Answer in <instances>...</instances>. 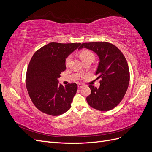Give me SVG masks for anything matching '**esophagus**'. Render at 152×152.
Listing matches in <instances>:
<instances>
[{"mask_svg":"<svg viewBox=\"0 0 152 152\" xmlns=\"http://www.w3.org/2000/svg\"><path fill=\"white\" fill-rule=\"evenodd\" d=\"M84 87V85L83 84H78V88L79 89H81V88H82V87Z\"/></svg>","mask_w":152,"mask_h":152,"instance_id":"obj_1","label":"esophagus"}]
</instances>
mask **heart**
Here are the masks:
<instances>
[{
    "label": "heart",
    "instance_id": "1",
    "mask_svg": "<svg viewBox=\"0 0 152 152\" xmlns=\"http://www.w3.org/2000/svg\"><path fill=\"white\" fill-rule=\"evenodd\" d=\"M80 57L82 60V61H83L85 60V59H86L87 58H88L89 57H94V55L91 51H89V50H85L80 53ZM70 60H71V56H69L66 58V61H65V64L66 66L69 65Z\"/></svg>",
    "mask_w": 152,
    "mask_h": 152
}]
</instances>
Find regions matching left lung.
<instances>
[{
  "label": "left lung",
  "instance_id": "left-lung-1",
  "mask_svg": "<svg viewBox=\"0 0 152 152\" xmlns=\"http://www.w3.org/2000/svg\"><path fill=\"white\" fill-rule=\"evenodd\" d=\"M93 50L99 59L96 79H100L98 89L89 86L91 93L86 98L90 107L99 111H108L119 104L126 94L130 80L126 58L115 45L107 42L83 43L79 49Z\"/></svg>",
  "mask_w": 152,
  "mask_h": 152
}]
</instances>
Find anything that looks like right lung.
<instances>
[{
  "label": "right lung",
  "mask_w": 152,
  "mask_h": 152,
  "mask_svg": "<svg viewBox=\"0 0 152 152\" xmlns=\"http://www.w3.org/2000/svg\"><path fill=\"white\" fill-rule=\"evenodd\" d=\"M80 43L50 42L35 53L27 69L26 86L37 108L50 115H59L70 108L77 85L64 87L58 78L65 70L66 58L79 48Z\"/></svg>",
  "instance_id": "right-lung-1"
}]
</instances>
